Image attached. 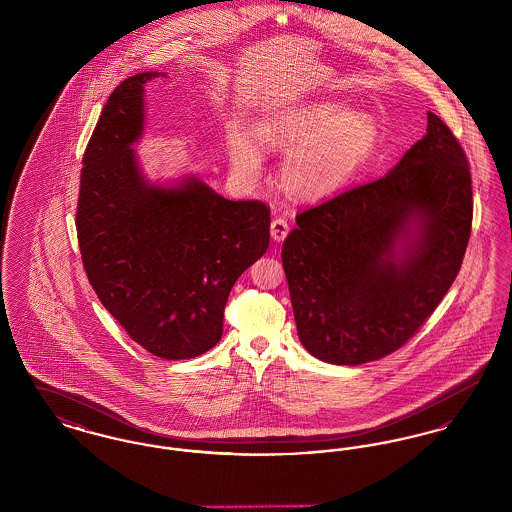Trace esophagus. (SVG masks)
<instances>
[{"label":"esophagus","instance_id":"esophagus-1","mask_svg":"<svg viewBox=\"0 0 512 512\" xmlns=\"http://www.w3.org/2000/svg\"><path fill=\"white\" fill-rule=\"evenodd\" d=\"M290 232V224L284 219H274L270 222V236L274 242H284V238L288 236Z\"/></svg>","mask_w":512,"mask_h":512}]
</instances>
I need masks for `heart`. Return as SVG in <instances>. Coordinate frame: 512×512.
Wrapping results in <instances>:
<instances>
[{"label": "heart", "instance_id": "1", "mask_svg": "<svg viewBox=\"0 0 512 512\" xmlns=\"http://www.w3.org/2000/svg\"><path fill=\"white\" fill-rule=\"evenodd\" d=\"M253 137L240 128L228 132L234 171L257 178L265 165L260 145L286 151L278 172L280 188L297 201H318L338 194L363 169L378 142V124L365 111L320 101L255 122Z\"/></svg>", "mask_w": 512, "mask_h": 512}]
</instances>
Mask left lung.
Instances as JSON below:
<instances>
[{
	"instance_id": "obj_1",
	"label": "left lung",
	"mask_w": 512,
	"mask_h": 512,
	"mask_svg": "<svg viewBox=\"0 0 512 512\" xmlns=\"http://www.w3.org/2000/svg\"><path fill=\"white\" fill-rule=\"evenodd\" d=\"M282 247L301 345L330 365L399 349L463 263L472 180L438 115L386 176L301 211Z\"/></svg>"
}]
</instances>
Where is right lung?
Masks as SVG:
<instances>
[{
	"mask_svg": "<svg viewBox=\"0 0 512 512\" xmlns=\"http://www.w3.org/2000/svg\"><path fill=\"white\" fill-rule=\"evenodd\" d=\"M159 76L134 74L107 99L82 161L76 230L103 307L149 353L182 361L219 343L228 293L267 251L270 211L192 172L147 178L134 146Z\"/></svg>",
	"mask_w": 512,
	"mask_h": 512,
	"instance_id": "right-lung-1",
	"label": "right lung"
}]
</instances>
